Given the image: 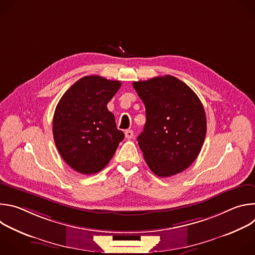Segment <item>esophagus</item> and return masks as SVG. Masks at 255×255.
<instances>
[{
	"instance_id": "obj_1",
	"label": "esophagus",
	"mask_w": 255,
	"mask_h": 255,
	"mask_svg": "<svg viewBox=\"0 0 255 255\" xmlns=\"http://www.w3.org/2000/svg\"><path fill=\"white\" fill-rule=\"evenodd\" d=\"M125 137L127 139H131L133 137V131L132 130H126L125 131Z\"/></svg>"
}]
</instances>
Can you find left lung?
<instances>
[{"mask_svg":"<svg viewBox=\"0 0 255 255\" xmlns=\"http://www.w3.org/2000/svg\"><path fill=\"white\" fill-rule=\"evenodd\" d=\"M145 106L146 123L137 137L149 168L167 177L198 157L207 132L204 107L195 92L172 76L133 83Z\"/></svg>","mask_w":255,"mask_h":255,"instance_id":"obj_1","label":"left lung"}]
</instances>
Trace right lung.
<instances>
[{
    "label": "right lung",
    "mask_w": 255,
    "mask_h": 255,
    "mask_svg": "<svg viewBox=\"0 0 255 255\" xmlns=\"http://www.w3.org/2000/svg\"><path fill=\"white\" fill-rule=\"evenodd\" d=\"M120 87L119 81L87 76L72 85L56 106L52 125L56 148L80 173L102 170L124 139L107 108Z\"/></svg>",
    "instance_id": "obj_1"
}]
</instances>
